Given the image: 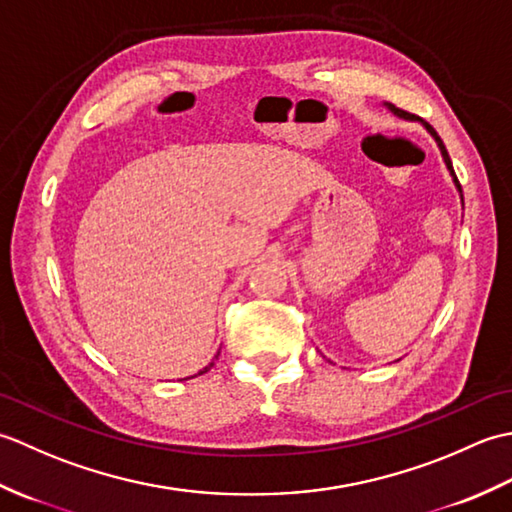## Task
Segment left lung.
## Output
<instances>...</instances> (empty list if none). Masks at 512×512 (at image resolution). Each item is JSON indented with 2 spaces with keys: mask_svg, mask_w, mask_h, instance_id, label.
<instances>
[{
  "mask_svg": "<svg viewBox=\"0 0 512 512\" xmlns=\"http://www.w3.org/2000/svg\"><path fill=\"white\" fill-rule=\"evenodd\" d=\"M383 107L387 112H391L394 116H398V118H402V121H413V123H420L424 129H427V132L431 134V138L436 140V145H438V149H440V154H442V160H444V165H447V169H449V173H451V180H453V184H455V189H458V193H460V198H462V187H460V182H458V178H455V171H453V165H451V158H449V151H447V147H444V143L440 140V136L436 134V129H433L429 123H424L422 118H418V116H413V114H409V112H405V110H400V107H396L394 103H387V101H383Z\"/></svg>",
  "mask_w": 512,
  "mask_h": 512,
  "instance_id": "left-lung-1",
  "label": "left lung"
}]
</instances>
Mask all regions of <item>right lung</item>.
I'll list each match as a JSON object with an SVG mask.
<instances>
[{
  "label": "right lung",
  "mask_w": 512,
  "mask_h": 512,
  "mask_svg": "<svg viewBox=\"0 0 512 512\" xmlns=\"http://www.w3.org/2000/svg\"><path fill=\"white\" fill-rule=\"evenodd\" d=\"M217 356H220V352H217L213 358H211V363L209 365H206V367H202L200 369V372L198 374H193V376H187V378H195V376H202V374H206V372H209V369L215 365V361H217ZM187 378H180V380H187Z\"/></svg>",
  "instance_id": "1"
}]
</instances>
